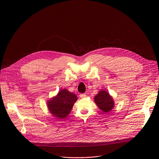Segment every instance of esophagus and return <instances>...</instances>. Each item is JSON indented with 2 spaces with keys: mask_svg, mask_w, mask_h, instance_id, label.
Wrapping results in <instances>:
<instances>
[{
  "mask_svg": "<svg viewBox=\"0 0 159 159\" xmlns=\"http://www.w3.org/2000/svg\"><path fill=\"white\" fill-rule=\"evenodd\" d=\"M80 97L81 98H86V94H80Z\"/></svg>",
  "mask_w": 159,
  "mask_h": 159,
  "instance_id": "esophagus-1",
  "label": "esophagus"
}]
</instances>
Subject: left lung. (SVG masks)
Returning a JSON list of instances; mask_svg holds the SVG:
<instances>
[{
    "mask_svg": "<svg viewBox=\"0 0 159 159\" xmlns=\"http://www.w3.org/2000/svg\"><path fill=\"white\" fill-rule=\"evenodd\" d=\"M94 102L103 112H108L114 107L115 102L107 91L100 90L94 97Z\"/></svg>",
    "mask_w": 159,
    "mask_h": 159,
    "instance_id": "obj_1",
    "label": "left lung"
}]
</instances>
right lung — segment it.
<instances>
[{
  "label": "right lung",
  "mask_w": 159,
  "mask_h": 159,
  "mask_svg": "<svg viewBox=\"0 0 159 159\" xmlns=\"http://www.w3.org/2000/svg\"><path fill=\"white\" fill-rule=\"evenodd\" d=\"M77 100V96L66 89L61 90L58 94L47 102L48 110L57 119H63L70 114L74 103Z\"/></svg>",
  "instance_id": "1"
}]
</instances>
